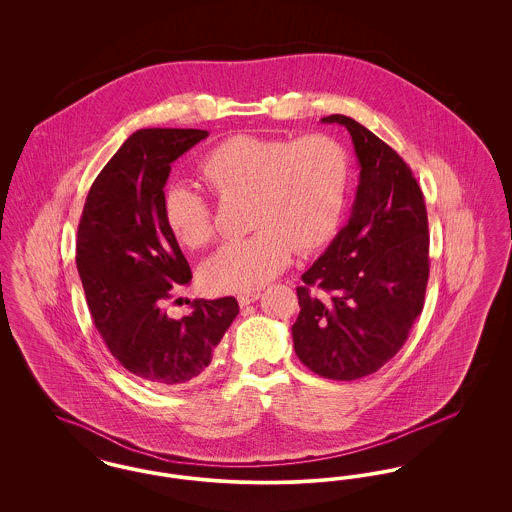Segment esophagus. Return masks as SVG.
I'll return each mask as SVG.
<instances>
[{
    "instance_id": "esophagus-1",
    "label": "esophagus",
    "mask_w": 512,
    "mask_h": 512,
    "mask_svg": "<svg viewBox=\"0 0 512 512\" xmlns=\"http://www.w3.org/2000/svg\"><path fill=\"white\" fill-rule=\"evenodd\" d=\"M259 297H261V292L240 293V295H238V303H240L242 307H245V305H249V303H255Z\"/></svg>"
}]
</instances>
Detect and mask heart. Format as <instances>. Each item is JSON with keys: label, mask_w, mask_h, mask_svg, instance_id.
<instances>
[{"label": "heart", "mask_w": 512, "mask_h": 512, "mask_svg": "<svg viewBox=\"0 0 512 512\" xmlns=\"http://www.w3.org/2000/svg\"><path fill=\"white\" fill-rule=\"evenodd\" d=\"M199 172L222 201H249L247 224L255 230L203 263L199 278L213 293L255 292L288 267L293 249L307 255L330 244L351 184L347 149L324 134L230 136L201 157ZM163 217L188 249L215 238L211 205L190 184L176 182L165 190Z\"/></svg>", "instance_id": "obj_1"}]
</instances>
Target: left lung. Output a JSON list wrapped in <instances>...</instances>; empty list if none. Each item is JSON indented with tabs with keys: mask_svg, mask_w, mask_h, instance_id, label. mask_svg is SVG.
<instances>
[{
	"mask_svg": "<svg viewBox=\"0 0 512 512\" xmlns=\"http://www.w3.org/2000/svg\"><path fill=\"white\" fill-rule=\"evenodd\" d=\"M322 122L347 128L361 178L347 224L301 276L293 349L318 376L349 382L395 357L422 313L428 215L409 165L386 142L345 115Z\"/></svg>",
	"mask_w": 512,
	"mask_h": 512,
	"instance_id": "left-lung-1",
	"label": "left lung"
}]
</instances>
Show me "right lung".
Wrapping results in <instances>:
<instances>
[{"label":"right lung","mask_w":512,"mask_h":512,"mask_svg":"<svg viewBox=\"0 0 512 512\" xmlns=\"http://www.w3.org/2000/svg\"><path fill=\"white\" fill-rule=\"evenodd\" d=\"M207 136L134 132L94 180L78 224L76 268L96 328L128 372L161 390L199 382L240 313L234 297L195 299L182 318L165 311L192 270L163 217V188L171 163Z\"/></svg>","instance_id":"obj_1"}]
</instances>
